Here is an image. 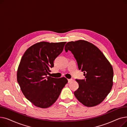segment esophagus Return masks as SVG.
Masks as SVG:
<instances>
[{
  "label": "esophagus",
  "mask_w": 127,
  "mask_h": 127,
  "mask_svg": "<svg viewBox=\"0 0 127 127\" xmlns=\"http://www.w3.org/2000/svg\"><path fill=\"white\" fill-rule=\"evenodd\" d=\"M71 81H72V79H68V83H70Z\"/></svg>",
  "instance_id": "obj_1"
}]
</instances>
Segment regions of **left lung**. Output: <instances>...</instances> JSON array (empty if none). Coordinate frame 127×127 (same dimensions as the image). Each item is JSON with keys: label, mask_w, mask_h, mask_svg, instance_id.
Wrapping results in <instances>:
<instances>
[{"label": "left lung", "mask_w": 127, "mask_h": 127, "mask_svg": "<svg viewBox=\"0 0 127 127\" xmlns=\"http://www.w3.org/2000/svg\"><path fill=\"white\" fill-rule=\"evenodd\" d=\"M65 50L74 55L78 68L85 78L76 79L79 88L74 95L79 101L88 107L102 102L113 86V69L109 61L96 46L84 40L69 42Z\"/></svg>", "instance_id": "1"}]
</instances>
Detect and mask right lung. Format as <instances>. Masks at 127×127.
I'll return each mask as SVG.
<instances>
[{
    "mask_svg": "<svg viewBox=\"0 0 127 127\" xmlns=\"http://www.w3.org/2000/svg\"><path fill=\"white\" fill-rule=\"evenodd\" d=\"M66 42L36 43L23 56L17 72V80L25 97L37 107L47 108L58 99L68 82L65 77L52 78L50 69Z\"/></svg>",
    "mask_w": 127,
    "mask_h": 127,
    "instance_id": "add662e5",
    "label": "right lung"
}]
</instances>
